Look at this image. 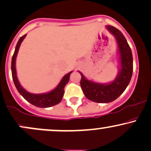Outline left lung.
<instances>
[{"mask_svg":"<svg viewBox=\"0 0 151 151\" xmlns=\"http://www.w3.org/2000/svg\"><path fill=\"white\" fill-rule=\"evenodd\" d=\"M106 28L116 37L119 47L121 68L116 78L109 84H100L88 80L79 72L81 76L80 85L84 95L88 99L96 103H109L116 99L125 91L133 74L132 52L125 37L114 26L107 25Z\"/></svg>","mask_w":151,"mask_h":151,"instance_id":"obj_1","label":"left lung"}]
</instances>
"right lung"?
I'll return each mask as SVG.
<instances>
[{"mask_svg": "<svg viewBox=\"0 0 151 151\" xmlns=\"http://www.w3.org/2000/svg\"><path fill=\"white\" fill-rule=\"evenodd\" d=\"M25 36L26 34L19 39L17 45L15 47L14 54H13V58H12V77H13V82H14L15 87H16L18 92L22 95V97L25 99L26 101L30 102V104L35 106L40 107V108H47V107H51L52 106L58 104L62 99L64 93H65V91H64L65 86L69 82L70 76L72 72H69L68 74L64 76L58 85L57 86V87L48 93L35 94V93H31L26 91L25 89H24L19 83L18 77H17L16 70H15V60H16V57L18 55L20 44H21L24 38L25 37Z\"/></svg>", "mask_w": 151, "mask_h": 151, "instance_id": "1", "label": "right lung"}]
</instances>
